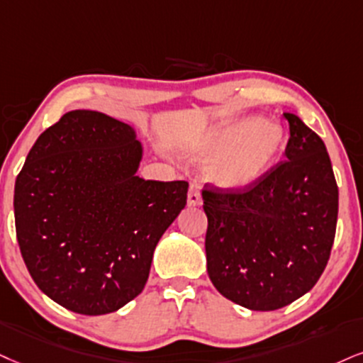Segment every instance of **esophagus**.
Here are the masks:
<instances>
[{"mask_svg":"<svg viewBox=\"0 0 363 363\" xmlns=\"http://www.w3.org/2000/svg\"><path fill=\"white\" fill-rule=\"evenodd\" d=\"M202 203V194H200V186L196 183H191L189 190V205L196 207V205Z\"/></svg>","mask_w":363,"mask_h":363,"instance_id":"1","label":"esophagus"}]
</instances>
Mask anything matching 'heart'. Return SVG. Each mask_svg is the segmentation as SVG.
Segmentation results:
<instances>
[{
  "label": "heart",
  "instance_id": "heart-1",
  "mask_svg": "<svg viewBox=\"0 0 363 363\" xmlns=\"http://www.w3.org/2000/svg\"><path fill=\"white\" fill-rule=\"evenodd\" d=\"M283 147L284 133L281 126L247 118L210 131L196 147V155L210 160V180L225 189H245L274 167Z\"/></svg>",
  "mask_w": 363,
  "mask_h": 363
}]
</instances>
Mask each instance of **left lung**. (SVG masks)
<instances>
[{"label":"left lung","instance_id":"left-lung-1","mask_svg":"<svg viewBox=\"0 0 363 363\" xmlns=\"http://www.w3.org/2000/svg\"><path fill=\"white\" fill-rule=\"evenodd\" d=\"M283 161L245 189L205 185L207 271L218 293L254 311L288 306L328 264L338 217V186L325 143L284 113Z\"/></svg>","mask_w":363,"mask_h":363}]
</instances>
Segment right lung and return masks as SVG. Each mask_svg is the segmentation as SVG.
I'll use <instances>...</instances> for the list:
<instances>
[{"instance_id":"1","label":"right lung","mask_w":363,"mask_h":363,"mask_svg":"<svg viewBox=\"0 0 363 363\" xmlns=\"http://www.w3.org/2000/svg\"><path fill=\"white\" fill-rule=\"evenodd\" d=\"M131 126L70 111L40 134L15 183V225L35 284L67 310L106 315L145 289L186 182L143 180Z\"/></svg>"}]
</instances>
